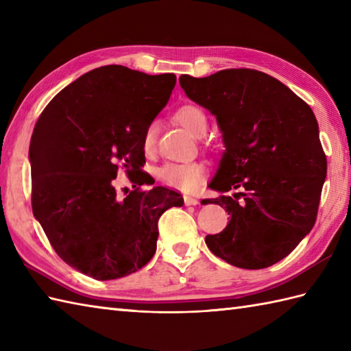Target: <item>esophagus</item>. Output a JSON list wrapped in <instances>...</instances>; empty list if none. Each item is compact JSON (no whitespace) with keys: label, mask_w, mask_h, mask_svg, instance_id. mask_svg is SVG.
<instances>
[{"label":"esophagus","mask_w":351,"mask_h":351,"mask_svg":"<svg viewBox=\"0 0 351 351\" xmlns=\"http://www.w3.org/2000/svg\"><path fill=\"white\" fill-rule=\"evenodd\" d=\"M184 204L185 205H199L200 202L196 199V197H191V196H184Z\"/></svg>","instance_id":"obj_1"}]
</instances>
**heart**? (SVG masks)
<instances>
[{
	"label": "heart",
	"mask_w": 351,
	"mask_h": 351,
	"mask_svg": "<svg viewBox=\"0 0 351 351\" xmlns=\"http://www.w3.org/2000/svg\"><path fill=\"white\" fill-rule=\"evenodd\" d=\"M178 123H181L185 130L195 136H202L206 130V116L204 111L196 106H184L175 113ZM156 143V125L149 123L141 137V149L146 155L155 151ZM158 180L178 190L193 191L204 184L206 178V167L199 161L190 162H166L156 170Z\"/></svg>",
	"instance_id": "obj_1"
}]
</instances>
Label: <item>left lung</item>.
<instances>
[{
  "label": "left lung",
  "mask_w": 351,
  "mask_h": 351,
  "mask_svg": "<svg viewBox=\"0 0 351 351\" xmlns=\"http://www.w3.org/2000/svg\"><path fill=\"white\" fill-rule=\"evenodd\" d=\"M185 95L210 110L223 132L213 190L240 193L204 204L226 208L228 226L205 243L228 264L259 270L293 252L314 228L327 161L311 107L255 69L181 75Z\"/></svg>",
  "instance_id": "left-lung-1"
}]
</instances>
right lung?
<instances>
[{"label":"right lung","mask_w":351,"mask_h":351,"mask_svg":"<svg viewBox=\"0 0 351 351\" xmlns=\"http://www.w3.org/2000/svg\"><path fill=\"white\" fill-rule=\"evenodd\" d=\"M175 84V73L102 66L58 92L34 125L33 214L57 255L93 279H119L146 265L161 214L184 204L166 187L141 190L151 184L141 170V137ZM121 167L134 184L123 201L112 187Z\"/></svg>","instance_id":"right-lung-1"}]
</instances>
